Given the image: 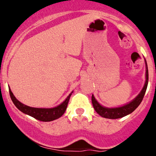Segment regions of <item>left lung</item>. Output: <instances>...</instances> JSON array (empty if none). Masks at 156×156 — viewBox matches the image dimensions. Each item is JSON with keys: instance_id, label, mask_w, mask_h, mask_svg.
<instances>
[{"instance_id": "8db88e82", "label": "left lung", "mask_w": 156, "mask_h": 156, "mask_svg": "<svg viewBox=\"0 0 156 156\" xmlns=\"http://www.w3.org/2000/svg\"><path fill=\"white\" fill-rule=\"evenodd\" d=\"M146 61V60H145ZM148 80H149V72H148V67L147 63L146 61V82L144 84V87H143L142 90L140 91L139 94L132 100L129 103L126 105L120 106V107H116V108H106L104 106H101L97 100L95 99L94 95H92L91 97V100H92L93 106H94L95 111L100 115V116L106 119H120V118L126 116L127 115L130 114L133 112L136 108L139 106L142 102L143 99H144V95L147 88L148 85Z\"/></svg>"}]
</instances>
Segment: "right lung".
<instances>
[{"label":"right lung","instance_id":"right-lung-1","mask_svg":"<svg viewBox=\"0 0 156 156\" xmlns=\"http://www.w3.org/2000/svg\"><path fill=\"white\" fill-rule=\"evenodd\" d=\"M9 91H10V98L12 100V103H14L16 108L22 112L25 113L26 115L31 116V117L34 118L35 119H37L41 122H51V121L60 118L64 112L66 110L67 106H68L69 100L70 99L71 95H72V92L67 97V98L61 103L59 106H56L54 108H34L30 107V106H26L23 103H20L18 100L15 97L13 94L12 93L11 90L9 88Z\"/></svg>","mask_w":156,"mask_h":156}]
</instances>
